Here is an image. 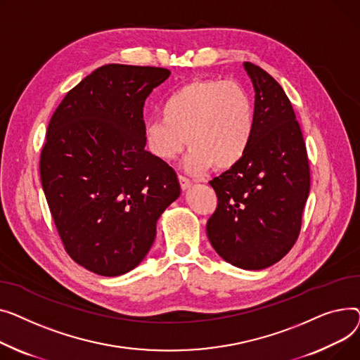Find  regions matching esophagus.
<instances>
[{"instance_id":"obj_1","label":"esophagus","mask_w":360,"mask_h":360,"mask_svg":"<svg viewBox=\"0 0 360 360\" xmlns=\"http://www.w3.org/2000/svg\"><path fill=\"white\" fill-rule=\"evenodd\" d=\"M179 181H180L181 190H187V188H190V186H192V181H190L188 179H186L184 176H179Z\"/></svg>"}]
</instances>
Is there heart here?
<instances>
[{
    "label": "heart",
    "instance_id": "obj_1",
    "mask_svg": "<svg viewBox=\"0 0 360 360\" xmlns=\"http://www.w3.org/2000/svg\"><path fill=\"white\" fill-rule=\"evenodd\" d=\"M161 115L148 119L143 138L150 153L174 160L188 143L184 170L203 174L210 167L228 170L247 154L255 135V103L236 81L193 79L174 90Z\"/></svg>",
    "mask_w": 360,
    "mask_h": 360
}]
</instances>
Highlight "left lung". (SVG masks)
<instances>
[{"label": "left lung", "instance_id": "left-lung-1", "mask_svg": "<svg viewBox=\"0 0 360 360\" xmlns=\"http://www.w3.org/2000/svg\"><path fill=\"white\" fill-rule=\"evenodd\" d=\"M255 87V135L245 157L210 180L218 206L207 238L232 266L262 270L297 241L309 195V165L300 123L279 82L244 62Z\"/></svg>", "mask_w": 360, "mask_h": 360}]
</instances>
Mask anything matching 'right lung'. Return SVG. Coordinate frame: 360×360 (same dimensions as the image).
<instances>
[{
	"label": "right lung",
	"instance_id": "add662e5",
	"mask_svg": "<svg viewBox=\"0 0 360 360\" xmlns=\"http://www.w3.org/2000/svg\"><path fill=\"white\" fill-rule=\"evenodd\" d=\"M170 74L103 65L49 122L41 187L67 252L100 276L135 269L154 244L158 218L180 196L176 172L145 150L143 138V103Z\"/></svg>",
	"mask_w": 360,
	"mask_h": 360
}]
</instances>
